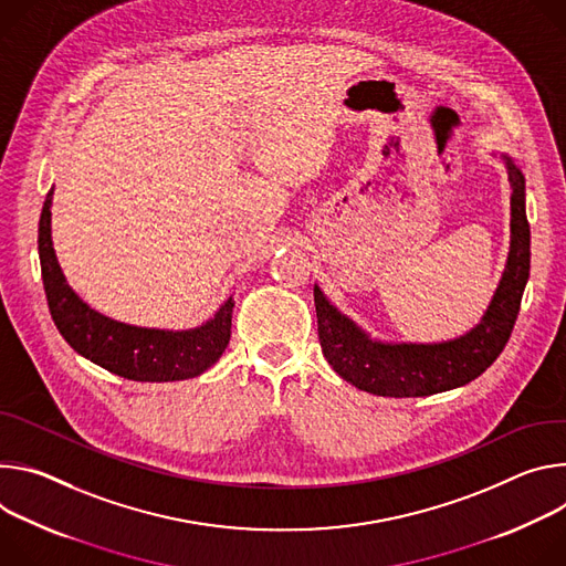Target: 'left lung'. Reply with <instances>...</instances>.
Here are the masks:
<instances>
[{
  "mask_svg": "<svg viewBox=\"0 0 566 566\" xmlns=\"http://www.w3.org/2000/svg\"><path fill=\"white\" fill-rule=\"evenodd\" d=\"M511 179V251L504 276L479 326L441 344L373 342L315 285L319 344L333 370L353 387L385 398H422L472 382L499 357L515 328L531 272L526 179L501 155Z\"/></svg>",
  "mask_w": 566,
  "mask_h": 566,
  "instance_id": "1",
  "label": "left lung"
}]
</instances>
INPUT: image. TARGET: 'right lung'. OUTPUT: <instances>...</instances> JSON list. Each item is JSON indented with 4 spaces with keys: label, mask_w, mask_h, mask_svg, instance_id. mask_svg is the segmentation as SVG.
<instances>
[{
    "label": "right lung",
    "mask_w": 566,
    "mask_h": 566,
    "mask_svg": "<svg viewBox=\"0 0 566 566\" xmlns=\"http://www.w3.org/2000/svg\"><path fill=\"white\" fill-rule=\"evenodd\" d=\"M51 198L53 188L46 193L38 227L42 283L55 328L78 355L135 382L188 380L220 359L231 337V298L200 328L177 333L120 324L83 303L67 285L55 259L51 242Z\"/></svg>",
    "instance_id": "1"
}]
</instances>
